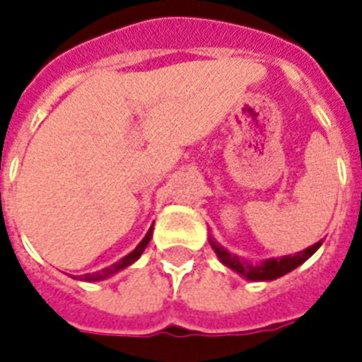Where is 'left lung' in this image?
I'll return each mask as SVG.
<instances>
[{"label":"left lung","mask_w":362,"mask_h":362,"mask_svg":"<svg viewBox=\"0 0 362 362\" xmlns=\"http://www.w3.org/2000/svg\"><path fill=\"white\" fill-rule=\"evenodd\" d=\"M210 245L214 249V252L219 258V262L223 266L230 267L232 272H236L238 275H242L245 281H275V279L283 277L286 273L293 272L296 267H299L303 262H307L308 258L313 257L314 252L318 251L322 242L314 243L310 247H307L305 251L293 252V255H284V257L277 258H267L260 264H251L245 258L238 257L234 252L227 251L223 247L221 243L217 242L216 238L210 234Z\"/></svg>","instance_id":"obj_1"}]
</instances>
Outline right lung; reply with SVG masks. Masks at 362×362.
Here are the masks:
<instances>
[{"label": "right lung", "instance_id": "add662e5", "mask_svg": "<svg viewBox=\"0 0 362 362\" xmlns=\"http://www.w3.org/2000/svg\"><path fill=\"white\" fill-rule=\"evenodd\" d=\"M152 230H154V227L148 228V232H146V236L143 238L139 242V245L134 249L132 252H128L126 257H122L119 260V262L111 264L110 267H104V269H100V272H95V273H85V275H79V281H87V283H96V281H104V279H110L113 277L115 273L122 272L124 267L132 266L134 262H137L139 260V257L143 255V251L146 249V245L151 243V238H152ZM76 279V277H74Z\"/></svg>", "mask_w": 362, "mask_h": 362}]
</instances>
